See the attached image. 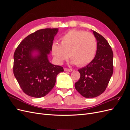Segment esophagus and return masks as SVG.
<instances>
[{"label": "esophagus", "mask_w": 130, "mask_h": 130, "mask_svg": "<svg viewBox=\"0 0 130 130\" xmlns=\"http://www.w3.org/2000/svg\"><path fill=\"white\" fill-rule=\"evenodd\" d=\"M64 70L65 72H72V71H73V69L64 68Z\"/></svg>", "instance_id": "34e87169"}]
</instances>
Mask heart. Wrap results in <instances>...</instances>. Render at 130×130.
I'll return each mask as SVG.
<instances>
[{"mask_svg":"<svg viewBox=\"0 0 130 130\" xmlns=\"http://www.w3.org/2000/svg\"><path fill=\"white\" fill-rule=\"evenodd\" d=\"M97 42L90 32L75 29L70 30L61 38V44L54 43L52 54L58 63H62L69 55L71 63L82 67L89 64L95 57Z\"/></svg>","mask_w":130,"mask_h":130,"instance_id":"1","label":"heart"}]
</instances>
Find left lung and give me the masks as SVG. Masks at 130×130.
<instances>
[{"mask_svg":"<svg viewBox=\"0 0 130 130\" xmlns=\"http://www.w3.org/2000/svg\"><path fill=\"white\" fill-rule=\"evenodd\" d=\"M97 41L95 56L89 63L78 70L80 78L75 88L82 96L95 98L103 93L113 72V54L108 42L101 35L93 31Z\"/></svg>","mask_w":130,"mask_h":130,"instance_id":"1","label":"left lung"}]
</instances>
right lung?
Returning a JSON list of instances; mask_svg holds the SVG:
<instances>
[{
	"label": "right lung",
	"mask_w": 130,
	"mask_h": 130,
	"mask_svg": "<svg viewBox=\"0 0 130 130\" xmlns=\"http://www.w3.org/2000/svg\"><path fill=\"white\" fill-rule=\"evenodd\" d=\"M58 29L36 31L23 40L14 53L13 74L22 90L34 98L44 96L54 87L62 67L49 62L54 37Z\"/></svg>",
	"instance_id": "1"
}]
</instances>
